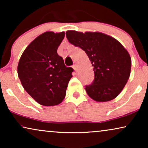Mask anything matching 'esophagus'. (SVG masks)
<instances>
[{
    "label": "esophagus",
    "instance_id": "obj_1",
    "mask_svg": "<svg viewBox=\"0 0 148 148\" xmlns=\"http://www.w3.org/2000/svg\"><path fill=\"white\" fill-rule=\"evenodd\" d=\"M73 69L77 71V64H74V65H73Z\"/></svg>",
    "mask_w": 148,
    "mask_h": 148
}]
</instances>
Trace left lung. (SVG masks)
<instances>
[{"label":"left lung","mask_w":148,"mask_h":148,"mask_svg":"<svg viewBox=\"0 0 148 148\" xmlns=\"http://www.w3.org/2000/svg\"><path fill=\"white\" fill-rule=\"evenodd\" d=\"M69 42L84 50L93 66L94 80L86 86L87 94L97 102H108L121 92L130 76L131 59L115 38L101 32H66Z\"/></svg>","instance_id":"1"}]
</instances>
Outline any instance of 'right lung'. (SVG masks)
<instances>
[{
	"instance_id": "obj_1",
	"label": "right lung",
	"mask_w": 148,
	"mask_h": 148,
	"mask_svg": "<svg viewBox=\"0 0 148 148\" xmlns=\"http://www.w3.org/2000/svg\"><path fill=\"white\" fill-rule=\"evenodd\" d=\"M64 32H44L30 43L20 58L17 73L25 90L40 104L52 106L64 100L73 69L66 67L57 49Z\"/></svg>"
}]
</instances>
